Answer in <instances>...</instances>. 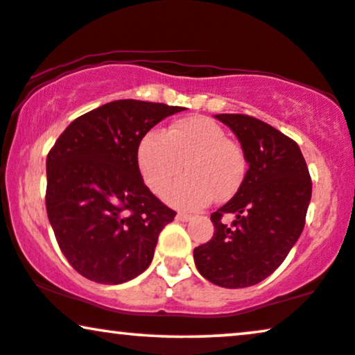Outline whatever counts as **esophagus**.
I'll list each match as a JSON object with an SVG mask.
<instances>
[{
    "mask_svg": "<svg viewBox=\"0 0 355 355\" xmlns=\"http://www.w3.org/2000/svg\"><path fill=\"white\" fill-rule=\"evenodd\" d=\"M177 219L182 220V222H188V220L193 219V216L191 214H185V212H178Z\"/></svg>",
    "mask_w": 355,
    "mask_h": 355,
    "instance_id": "obj_1",
    "label": "esophagus"
}]
</instances>
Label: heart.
Returning <instances> with one entry per match:
<instances>
[{"label": "heart", "instance_id": "heart-1", "mask_svg": "<svg viewBox=\"0 0 355 355\" xmlns=\"http://www.w3.org/2000/svg\"><path fill=\"white\" fill-rule=\"evenodd\" d=\"M187 173L167 188L164 198L182 209H200L214 200H229L247 173L240 144L227 139L219 123L207 116H187L167 130H150L141 138L136 162L150 191L162 193L182 170Z\"/></svg>", "mask_w": 355, "mask_h": 355}]
</instances>
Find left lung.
<instances>
[{"instance_id":"1","label":"left lung","mask_w":355,"mask_h":355,"mask_svg":"<svg viewBox=\"0 0 355 355\" xmlns=\"http://www.w3.org/2000/svg\"><path fill=\"white\" fill-rule=\"evenodd\" d=\"M234 131L247 157L243 183L211 214L214 237L195 248L198 271L212 284L242 289L272 274L299 240L311 200L309 167L295 141L258 118L214 115ZM232 214V225L222 215Z\"/></svg>"}]
</instances>
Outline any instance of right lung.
I'll return each mask as SVG.
<instances>
[{
  "label": "right lung",
  "mask_w": 355,
  "mask_h": 355,
  "mask_svg": "<svg viewBox=\"0 0 355 355\" xmlns=\"http://www.w3.org/2000/svg\"><path fill=\"white\" fill-rule=\"evenodd\" d=\"M183 107L115 101L76 118L46 157V214L61 252L98 284H123L149 268L160 230L177 212L162 205L136 162L143 136Z\"/></svg>",
  "instance_id": "1"
}]
</instances>
